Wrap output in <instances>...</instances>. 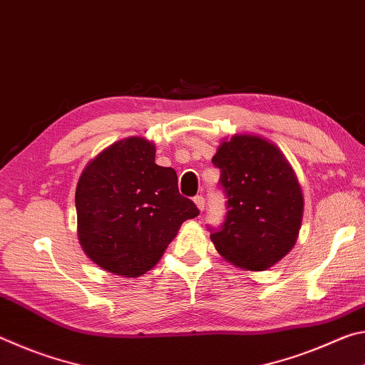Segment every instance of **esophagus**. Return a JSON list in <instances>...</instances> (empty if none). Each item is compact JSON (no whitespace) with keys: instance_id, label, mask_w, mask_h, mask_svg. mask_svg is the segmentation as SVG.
Listing matches in <instances>:
<instances>
[{"instance_id":"esophagus-1","label":"esophagus","mask_w":365,"mask_h":365,"mask_svg":"<svg viewBox=\"0 0 365 365\" xmlns=\"http://www.w3.org/2000/svg\"><path fill=\"white\" fill-rule=\"evenodd\" d=\"M193 201H195V205H196V207H197V209H200V212H202V211H205V205H206V200H205V197H202V196L200 195V196H196Z\"/></svg>"}]
</instances>
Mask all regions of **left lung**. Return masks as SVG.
Instances as JSON below:
<instances>
[{
	"instance_id": "left-lung-1",
	"label": "left lung",
	"mask_w": 365,
	"mask_h": 365,
	"mask_svg": "<svg viewBox=\"0 0 365 365\" xmlns=\"http://www.w3.org/2000/svg\"><path fill=\"white\" fill-rule=\"evenodd\" d=\"M212 163L228 197L224 225L211 233L215 250L235 267L270 269L293 250L304 211L292 164L279 146L251 133L225 138Z\"/></svg>"
}]
</instances>
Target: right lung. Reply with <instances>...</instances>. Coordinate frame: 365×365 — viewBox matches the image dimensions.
<instances>
[{
  "label": "right lung",
  "instance_id": "obj_1",
  "mask_svg": "<svg viewBox=\"0 0 365 365\" xmlns=\"http://www.w3.org/2000/svg\"><path fill=\"white\" fill-rule=\"evenodd\" d=\"M145 137L115 141L91 159L76 190L77 235L98 267L135 279L163 257L187 219L200 211L178 193L172 168L154 163Z\"/></svg>",
  "mask_w": 365,
  "mask_h": 365
}]
</instances>
